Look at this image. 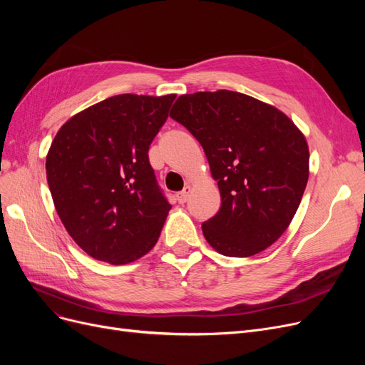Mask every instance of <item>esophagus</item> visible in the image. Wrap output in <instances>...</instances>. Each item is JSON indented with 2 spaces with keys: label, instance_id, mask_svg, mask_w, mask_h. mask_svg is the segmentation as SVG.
Masks as SVG:
<instances>
[{
  "label": "esophagus",
  "instance_id": "esophagus-1",
  "mask_svg": "<svg viewBox=\"0 0 365 365\" xmlns=\"http://www.w3.org/2000/svg\"><path fill=\"white\" fill-rule=\"evenodd\" d=\"M190 190H192V187L190 185H185L184 190H181L180 193H176V200H178L180 204H184L187 201V197H189Z\"/></svg>",
  "mask_w": 365,
  "mask_h": 365
}]
</instances>
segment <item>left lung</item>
Returning a JSON list of instances; mask_svg holds the SVG:
<instances>
[{
	"label": "left lung",
	"instance_id": "left-lung-1",
	"mask_svg": "<svg viewBox=\"0 0 365 365\" xmlns=\"http://www.w3.org/2000/svg\"><path fill=\"white\" fill-rule=\"evenodd\" d=\"M201 143L220 192L202 224L207 242L228 257H250L277 240L300 205L309 149L294 121L242 93L180 96L170 111Z\"/></svg>",
	"mask_w": 365,
	"mask_h": 365
}]
</instances>
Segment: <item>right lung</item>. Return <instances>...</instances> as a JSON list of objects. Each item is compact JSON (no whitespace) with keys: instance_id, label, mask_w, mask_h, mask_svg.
<instances>
[{"instance_id":"obj_1","label":"right lung","mask_w":365,"mask_h":365,"mask_svg":"<svg viewBox=\"0 0 365 365\" xmlns=\"http://www.w3.org/2000/svg\"><path fill=\"white\" fill-rule=\"evenodd\" d=\"M175 97H109L71 117L51 143L46 170L54 207L97 260L130 263L157 244L172 205L148 152Z\"/></svg>"}]
</instances>
